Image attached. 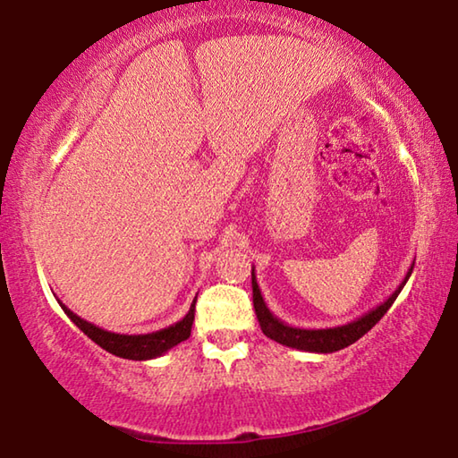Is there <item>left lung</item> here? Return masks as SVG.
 <instances>
[{"mask_svg": "<svg viewBox=\"0 0 458 458\" xmlns=\"http://www.w3.org/2000/svg\"><path fill=\"white\" fill-rule=\"evenodd\" d=\"M412 268H414V265L410 267L408 275L404 276V281L400 283L398 289L394 291L390 297L384 301V303H379L377 307L369 309L368 313H363L361 317H358V319H353L345 325H337V327H327V329H301V327H293V325H286L267 307L265 299H262V294H260L257 275H254V267H252L254 311H257V319L260 323L262 333H265L267 337L275 339L276 344L293 347V350H301V352L333 353V352H339V350H344V347L355 344V341L366 335V333L374 327L379 319H382V317L387 313V309H390L394 301H396L400 291L404 289L406 281L410 278V275H412Z\"/></svg>", "mask_w": 458, "mask_h": 458, "instance_id": "8db88e82", "label": "left lung"}]
</instances>
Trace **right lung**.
<instances>
[{"mask_svg": "<svg viewBox=\"0 0 458 458\" xmlns=\"http://www.w3.org/2000/svg\"><path fill=\"white\" fill-rule=\"evenodd\" d=\"M196 299H193L188 315H185L182 321L169 325L165 329L143 333V335H125V333H113V331L100 329L95 323L81 319L79 315L72 313L66 305H62L60 301L58 303L62 309H64L68 319H71L76 327L84 333V335L90 337L97 345L103 347V350L117 355V358L141 361V360L159 358V355H164L165 352L172 350V347H175L177 344H182V341L190 337L191 325H193V313H196Z\"/></svg>", "mask_w": 458, "mask_h": 458, "instance_id": "obj_1", "label": "right lung"}]
</instances>
